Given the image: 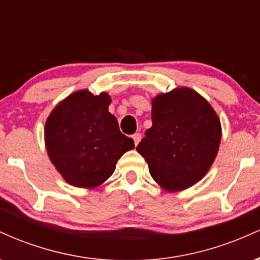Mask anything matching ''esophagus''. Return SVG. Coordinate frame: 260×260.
I'll list each match as a JSON object with an SVG mask.
<instances>
[{
  "mask_svg": "<svg viewBox=\"0 0 260 260\" xmlns=\"http://www.w3.org/2000/svg\"><path fill=\"white\" fill-rule=\"evenodd\" d=\"M132 138L134 140V144L138 145V143L140 142V139H142V134H140V133H134L133 136H132Z\"/></svg>",
  "mask_w": 260,
  "mask_h": 260,
  "instance_id": "esophagus-1",
  "label": "esophagus"
}]
</instances>
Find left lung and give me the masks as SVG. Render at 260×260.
Masks as SVG:
<instances>
[{
  "mask_svg": "<svg viewBox=\"0 0 260 260\" xmlns=\"http://www.w3.org/2000/svg\"><path fill=\"white\" fill-rule=\"evenodd\" d=\"M151 120L137 147L151 177L171 192L202 180L221 139L220 120L208 101L192 89L177 88L155 98Z\"/></svg>",
  "mask_w": 260,
  "mask_h": 260,
  "instance_id": "obj_1",
  "label": "left lung"
}]
</instances>
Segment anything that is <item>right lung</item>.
I'll use <instances>...</instances> for the list:
<instances>
[{"mask_svg":"<svg viewBox=\"0 0 260 260\" xmlns=\"http://www.w3.org/2000/svg\"><path fill=\"white\" fill-rule=\"evenodd\" d=\"M106 92L82 90L55 107L45 124L50 160L68 183L91 188L113 174L116 162L134 148L121 133L117 118L109 112Z\"/></svg>","mask_w":260,"mask_h":260,"instance_id":"1","label":"right lung"}]
</instances>
